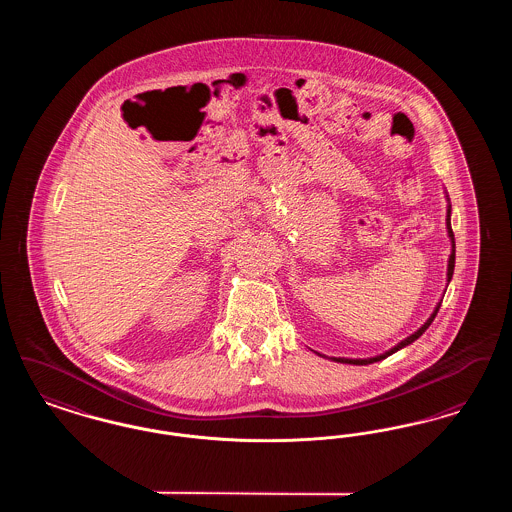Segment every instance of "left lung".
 <instances>
[{"instance_id":"1","label":"left lung","mask_w":512,"mask_h":512,"mask_svg":"<svg viewBox=\"0 0 512 512\" xmlns=\"http://www.w3.org/2000/svg\"><path fill=\"white\" fill-rule=\"evenodd\" d=\"M445 199H447V217H445V228H447V236H449V242H451V253H449V261H447V286H449V282H451V278H453V270H455V236H453V230H451V201H449V194H447V190H445ZM447 290V288H445ZM441 301H443V297L439 299L438 303H436V307H434V311H432V315L428 317V320L413 332L411 336H407L405 340L399 341L397 345H393L391 349L388 351H384V353H380V355H374V357H368V359H345V357H330L332 361H336V363H343V365H372V363H378V361H382V359H386V357H390L393 353H397L399 349H403V347H407V345H411L413 341L418 340L426 330H428V326L434 322V318L438 315L439 307H441Z\"/></svg>"}]
</instances>
